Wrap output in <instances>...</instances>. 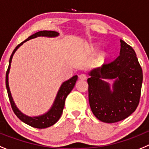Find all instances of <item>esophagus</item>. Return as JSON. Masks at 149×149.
Listing matches in <instances>:
<instances>
[{"label": "esophagus", "mask_w": 149, "mask_h": 149, "mask_svg": "<svg viewBox=\"0 0 149 149\" xmlns=\"http://www.w3.org/2000/svg\"><path fill=\"white\" fill-rule=\"evenodd\" d=\"M79 79L81 80H85L87 79V76L85 74H81L79 75Z\"/></svg>", "instance_id": "obj_1"}]
</instances>
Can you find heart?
<instances>
[{
  "label": "heart",
  "mask_w": 149,
  "mask_h": 149,
  "mask_svg": "<svg viewBox=\"0 0 149 149\" xmlns=\"http://www.w3.org/2000/svg\"><path fill=\"white\" fill-rule=\"evenodd\" d=\"M109 56V53H107V52H103V53H102L100 56V61H101L102 62H105V61L108 59Z\"/></svg>",
  "instance_id": "b5f03b06"
}]
</instances>
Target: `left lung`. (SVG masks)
<instances>
[{"label": "left lung", "instance_id": "left-lung-1", "mask_svg": "<svg viewBox=\"0 0 149 149\" xmlns=\"http://www.w3.org/2000/svg\"><path fill=\"white\" fill-rule=\"evenodd\" d=\"M120 56L102 68L92 70L88 79L91 109L98 120L113 123L134 112L140 102L143 70L134 49L120 40ZM104 79H115L111 91Z\"/></svg>", "mask_w": 149, "mask_h": 149}]
</instances>
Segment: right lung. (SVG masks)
<instances>
[{
	"mask_svg": "<svg viewBox=\"0 0 149 149\" xmlns=\"http://www.w3.org/2000/svg\"><path fill=\"white\" fill-rule=\"evenodd\" d=\"M58 35H59V33H57V32L48 31V30H43V31H39L38 33H35V34L29 36L27 39H26L25 41L21 42V44H19L18 46L16 47L14 50H13L11 56H10V58H9V67H8L7 71H6V90H7L8 96H9L12 108H13V111H14L15 114L18 116L21 121L24 122L26 124L29 125L30 126L33 127V128H48L49 126H52L53 125H54L56 122L59 120V118L61 117V113L63 112L64 107H65V100H66L68 95L70 93V91L74 88L75 84H76V81L78 79V76H73L69 80L62 83V84L60 87L59 90H58V93L56 95V97L55 99V101L53 102V105H52L51 108L47 113H45V114L41 115V116H33L32 117V116H29L24 114L21 111H19V109L16 107L14 101H13V97H12L11 92H10V90H9V70H10V66H11L12 59H13V55L15 53L16 50L19 48L20 46H21L26 41H29V40L32 39V38H36V37H39V36H45V37L53 38V37L58 36Z\"/></svg>",
	"mask_w": 149,
	"mask_h": 149,
	"instance_id": "right-lung-1",
	"label": "right lung"
}]
</instances>
